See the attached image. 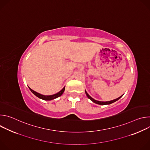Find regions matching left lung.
Wrapping results in <instances>:
<instances>
[{"instance_id":"8db88e82","label":"left lung","mask_w":150,"mask_h":150,"mask_svg":"<svg viewBox=\"0 0 150 150\" xmlns=\"http://www.w3.org/2000/svg\"><path fill=\"white\" fill-rule=\"evenodd\" d=\"M85 94H86L87 96L88 97V98L89 99H90L93 102H94V103H96V104H100V105H105V104H112V103H114V102L117 101L119 99H120V98L122 97V96L119 97V98H116V99H115V100H111V101H105V102H104V101H97V100H94V98H93L87 93L86 91L85 90Z\"/></svg>"}]
</instances>
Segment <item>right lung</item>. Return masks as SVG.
<instances>
[{
	"label": "right lung",
	"instance_id": "obj_1",
	"mask_svg": "<svg viewBox=\"0 0 150 150\" xmlns=\"http://www.w3.org/2000/svg\"><path fill=\"white\" fill-rule=\"evenodd\" d=\"M29 89L30 90V91L35 96H37V97L42 99V100H53V99H55L59 97H60V96H62V94L63 93L64 91H65V87H63V88L60 91L59 93L55 94H53V95H50V96H45V95H42L38 93H37L36 91L33 90L32 89H31L29 87H28Z\"/></svg>",
	"mask_w": 150,
	"mask_h": 150
}]
</instances>
